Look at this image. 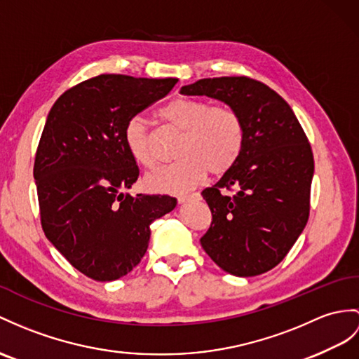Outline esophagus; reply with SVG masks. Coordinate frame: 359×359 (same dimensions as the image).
<instances>
[{
	"mask_svg": "<svg viewBox=\"0 0 359 359\" xmlns=\"http://www.w3.org/2000/svg\"><path fill=\"white\" fill-rule=\"evenodd\" d=\"M199 198L198 194H191V195H182L178 198V203H186V201H190V199H196Z\"/></svg>",
	"mask_w": 359,
	"mask_h": 359,
	"instance_id": "esophagus-1",
	"label": "esophagus"
}]
</instances>
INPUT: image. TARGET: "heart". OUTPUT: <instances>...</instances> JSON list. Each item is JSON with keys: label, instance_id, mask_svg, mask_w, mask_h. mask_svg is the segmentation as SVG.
Listing matches in <instances>:
<instances>
[{"label": "heart", "instance_id": "1", "mask_svg": "<svg viewBox=\"0 0 359 359\" xmlns=\"http://www.w3.org/2000/svg\"><path fill=\"white\" fill-rule=\"evenodd\" d=\"M158 116L181 134L178 161L147 175L144 186L156 194H182L205 178L229 173L239 161L245 144V126L238 111L229 104H212L203 99L177 97L165 103ZM125 142L134 160L154 168L158 163L154 134L142 117L130 118Z\"/></svg>", "mask_w": 359, "mask_h": 359}]
</instances>
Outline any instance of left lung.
I'll return each instance as SVG.
<instances>
[{
    "mask_svg": "<svg viewBox=\"0 0 359 359\" xmlns=\"http://www.w3.org/2000/svg\"><path fill=\"white\" fill-rule=\"evenodd\" d=\"M181 93L225 102L245 126L239 161L203 191L212 224L201 245L226 273L264 274L286 257L308 222L313 177L309 140L290 104L256 79H201Z\"/></svg>",
    "mask_w": 359,
    "mask_h": 359,
    "instance_id": "obj_1",
    "label": "left lung"
}]
</instances>
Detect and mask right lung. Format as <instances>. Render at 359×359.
<instances>
[{"mask_svg": "<svg viewBox=\"0 0 359 359\" xmlns=\"http://www.w3.org/2000/svg\"><path fill=\"white\" fill-rule=\"evenodd\" d=\"M177 82L100 74L60 94L48 112L33 165L41 225L93 280L133 271L149 245L151 224L177 205L168 195L121 194L140 175L125 142L126 123Z\"/></svg>", "mask_w": 359, "mask_h": 359, "instance_id": "right-lung-1", "label": "right lung"}]
</instances>
